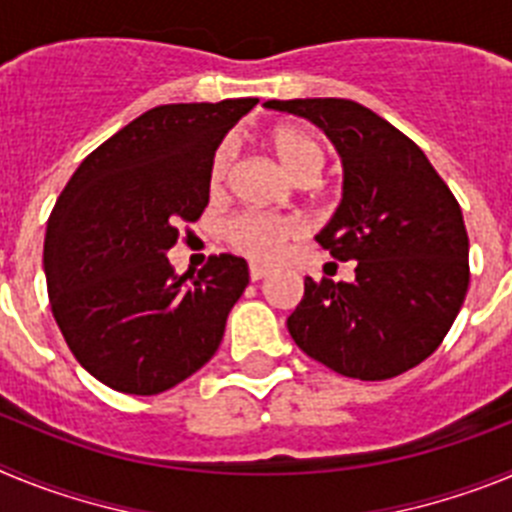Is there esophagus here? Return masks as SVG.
Instances as JSON below:
<instances>
[{
	"instance_id": "obj_1",
	"label": "esophagus",
	"mask_w": 512,
	"mask_h": 512,
	"mask_svg": "<svg viewBox=\"0 0 512 512\" xmlns=\"http://www.w3.org/2000/svg\"><path fill=\"white\" fill-rule=\"evenodd\" d=\"M248 274H251V282H259V279H264L266 274H269V269H264V266L251 264V271H248Z\"/></svg>"
}]
</instances>
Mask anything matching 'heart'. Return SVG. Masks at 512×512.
Wrapping results in <instances>:
<instances>
[{"label":"heart","instance_id":"heart-1","mask_svg":"<svg viewBox=\"0 0 512 512\" xmlns=\"http://www.w3.org/2000/svg\"><path fill=\"white\" fill-rule=\"evenodd\" d=\"M271 151L284 164V169L295 176L297 182L310 184L318 179L323 169L328 151L318 133L302 128V125H289L279 122L266 130ZM235 161V148L230 140L217 143L207 166V179H210L212 192H223L230 179ZM302 233L300 223L292 217L264 215V212H238L230 215L223 223V238L238 253L253 261H274L282 256L289 241H295Z\"/></svg>","mask_w":512,"mask_h":512}]
</instances>
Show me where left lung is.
Wrapping results in <instances>:
<instances>
[{
	"mask_svg": "<svg viewBox=\"0 0 512 512\" xmlns=\"http://www.w3.org/2000/svg\"><path fill=\"white\" fill-rule=\"evenodd\" d=\"M315 122L343 158V200L315 241L356 279H305L287 318L310 359L377 382L408 372L441 346L469 289L461 207L405 133L351 99H269Z\"/></svg>",
	"mask_w": 512,
	"mask_h": 512,
	"instance_id": "1",
	"label": "left lung"
}]
</instances>
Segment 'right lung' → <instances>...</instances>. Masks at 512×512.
<instances>
[{"label": "right lung", "mask_w": 512, "mask_h": 512, "mask_svg": "<svg viewBox=\"0 0 512 512\" xmlns=\"http://www.w3.org/2000/svg\"><path fill=\"white\" fill-rule=\"evenodd\" d=\"M259 99L161 104L94 148L45 233L53 318L71 354L125 395H158L215 356L248 284L241 256L179 277L166 251L210 202L215 146Z\"/></svg>", "instance_id": "add662e5"}]
</instances>
